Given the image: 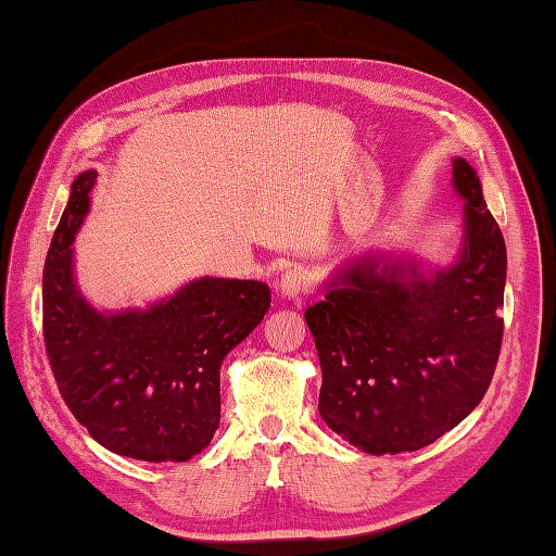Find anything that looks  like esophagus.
<instances>
[{
  "instance_id": "obj_1",
  "label": "esophagus",
  "mask_w": 556,
  "mask_h": 556,
  "mask_svg": "<svg viewBox=\"0 0 556 556\" xmlns=\"http://www.w3.org/2000/svg\"><path fill=\"white\" fill-rule=\"evenodd\" d=\"M278 290L290 302H300L308 290V278L302 268H288L278 280Z\"/></svg>"
}]
</instances>
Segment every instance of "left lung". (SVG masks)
Wrapping results in <instances>:
<instances>
[{
    "label": "left lung",
    "mask_w": 556,
    "mask_h": 556,
    "mask_svg": "<svg viewBox=\"0 0 556 556\" xmlns=\"http://www.w3.org/2000/svg\"><path fill=\"white\" fill-rule=\"evenodd\" d=\"M463 242L448 266L370 252L325 280L306 308L323 384L318 413L370 455L419 451L481 403L503 344L507 250L481 181L453 157Z\"/></svg>",
    "instance_id": "obj_1"
}]
</instances>
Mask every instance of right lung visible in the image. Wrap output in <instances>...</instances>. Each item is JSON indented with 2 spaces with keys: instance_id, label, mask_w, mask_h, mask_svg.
<instances>
[{
  "instance_id": "1",
  "label": "right lung",
  "mask_w": 556,
  "mask_h": 556,
  "mask_svg": "<svg viewBox=\"0 0 556 556\" xmlns=\"http://www.w3.org/2000/svg\"><path fill=\"white\" fill-rule=\"evenodd\" d=\"M97 169L77 174L42 276L45 344L67 408L93 441L143 463H186L219 429V370L264 320L262 280L202 276L146 308L99 311L75 280V236Z\"/></svg>"
}]
</instances>
